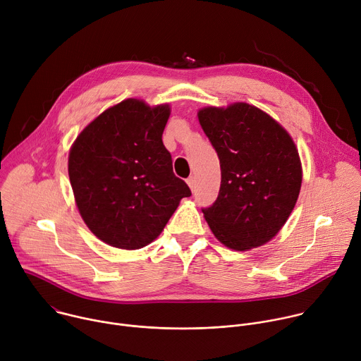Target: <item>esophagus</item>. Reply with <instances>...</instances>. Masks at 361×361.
<instances>
[{"instance_id":"obj_1","label":"esophagus","mask_w":361,"mask_h":361,"mask_svg":"<svg viewBox=\"0 0 361 361\" xmlns=\"http://www.w3.org/2000/svg\"><path fill=\"white\" fill-rule=\"evenodd\" d=\"M195 183H197V178H195V176H190L188 177V180H187V184L190 185V188L194 191V188H195Z\"/></svg>"}]
</instances>
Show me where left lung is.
Segmentation results:
<instances>
[{
	"mask_svg": "<svg viewBox=\"0 0 361 361\" xmlns=\"http://www.w3.org/2000/svg\"><path fill=\"white\" fill-rule=\"evenodd\" d=\"M221 169L217 200L201 209L213 234L235 251L270 241L286 224L301 187V163L288 133L245 102L198 111Z\"/></svg>",
	"mask_w": 361,
	"mask_h": 361,
	"instance_id": "1",
	"label": "left lung"
}]
</instances>
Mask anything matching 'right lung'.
I'll list each match as a JSON object with an SVG mask.
<instances>
[{
    "mask_svg": "<svg viewBox=\"0 0 361 361\" xmlns=\"http://www.w3.org/2000/svg\"><path fill=\"white\" fill-rule=\"evenodd\" d=\"M169 104L128 98L99 114L74 141L68 176L88 228L113 247L137 250L164 230L188 185L173 173L163 131Z\"/></svg>",
    "mask_w": 361,
    "mask_h": 361,
    "instance_id": "add662e5",
    "label": "right lung"
}]
</instances>
